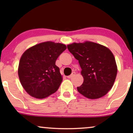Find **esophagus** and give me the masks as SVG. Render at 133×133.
I'll return each instance as SVG.
<instances>
[{
	"mask_svg": "<svg viewBox=\"0 0 133 133\" xmlns=\"http://www.w3.org/2000/svg\"><path fill=\"white\" fill-rule=\"evenodd\" d=\"M75 74H76V72H72V73H71V75H70V76H67V77H68V78H71V77H73V76L75 75Z\"/></svg>",
	"mask_w": 133,
	"mask_h": 133,
	"instance_id": "1",
	"label": "esophagus"
}]
</instances>
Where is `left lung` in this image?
I'll use <instances>...</instances> for the list:
<instances>
[{
    "mask_svg": "<svg viewBox=\"0 0 133 133\" xmlns=\"http://www.w3.org/2000/svg\"><path fill=\"white\" fill-rule=\"evenodd\" d=\"M69 51L82 68L83 82L77 91L88 99H96L107 94L111 89L117 68L113 54L108 48L87 41L67 45Z\"/></svg>",
    "mask_w": 133,
    "mask_h": 133,
    "instance_id": "left-lung-1",
    "label": "left lung"
}]
</instances>
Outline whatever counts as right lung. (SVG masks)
<instances>
[{"label": "right lung", "mask_w": 133, "mask_h": 133, "mask_svg": "<svg viewBox=\"0 0 133 133\" xmlns=\"http://www.w3.org/2000/svg\"><path fill=\"white\" fill-rule=\"evenodd\" d=\"M66 49L62 43L45 42L23 52L18 74L23 88L31 96L43 99L58 90L62 77L56 61Z\"/></svg>", "instance_id": "1"}]
</instances>
